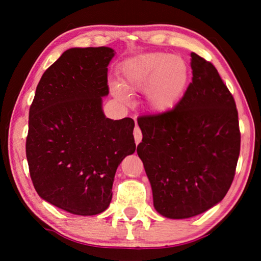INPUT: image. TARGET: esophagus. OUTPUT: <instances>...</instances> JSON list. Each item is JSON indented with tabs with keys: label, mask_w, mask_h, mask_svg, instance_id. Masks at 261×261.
I'll use <instances>...</instances> for the list:
<instances>
[{
	"label": "esophagus",
	"mask_w": 261,
	"mask_h": 261,
	"mask_svg": "<svg viewBox=\"0 0 261 261\" xmlns=\"http://www.w3.org/2000/svg\"><path fill=\"white\" fill-rule=\"evenodd\" d=\"M134 137H135V141H136V145H138L141 139H143V135H141V131L138 126L136 125L135 130H134Z\"/></svg>",
	"instance_id": "1"
}]
</instances>
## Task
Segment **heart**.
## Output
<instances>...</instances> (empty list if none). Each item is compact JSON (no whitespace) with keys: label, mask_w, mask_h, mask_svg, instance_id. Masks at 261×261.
Wrapping results in <instances>:
<instances>
[{"label":"heart","mask_w":261,"mask_h":261,"mask_svg":"<svg viewBox=\"0 0 261 261\" xmlns=\"http://www.w3.org/2000/svg\"><path fill=\"white\" fill-rule=\"evenodd\" d=\"M122 85L130 92L147 90L149 109L162 114L175 107L187 90L189 65L178 55L148 53L132 57L122 65ZM115 96L126 100L125 91L120 84H113Z\"/></svg>","instance_id":"obj_1"}]
</instances>
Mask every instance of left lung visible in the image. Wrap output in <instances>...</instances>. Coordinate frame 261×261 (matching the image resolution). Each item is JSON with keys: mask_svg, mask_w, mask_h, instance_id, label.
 Here are the masks:
<instances>
[{"mask_svg": "<svg viewBox=\"0 0 261 261\" xmlns=\"http://www.w3.org/2000/svg\"><path fill=\"white\" fill-rule=\"evenodd\" d=\"M192 83L175 108L138 118L153 204L169 219L201 214L223 199L240 156L236 103L211 62L191 53Z\"/></svg>", "mask_w": 261, "mask_h": 261, "instance_id": "obj_1", "label": "left lung"}]
</instances>
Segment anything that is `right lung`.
Returning a JSON list of instances; mask_svg holds the SVG:
<instances>
[{
	"instance_id": "obj_1",
	"label": "right lung",
	"mask_w": 261,
	"mask_h": 261,
	"mask_svg": "<svg viewBox=\"0 0 261 261\" xmlns=\"http://www.w3.org/2000/svg\"><path fill=\"white\" fill-rule=\"evenodd\" d=\"M109 47L71 48L48 68L30 107L26 158L35 191L43 200L76 215L108 208L123 159L136 151L135 122L110 120Z\"/></svg>"
}]
</instances>
